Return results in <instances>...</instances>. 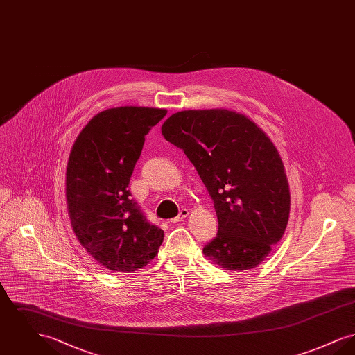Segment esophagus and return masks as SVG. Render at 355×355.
Instances as JSON below:
<instances>
[{
  "instance_id": "1",
  "label": "esophagus",
  "mask_w": 355,
  "mask_h": 355,
  "mask_svg": "<svg viewBox=\"0 0 355 355\" xmlns=\"http://www.w3.org/2000/svg\"><path fill=\"white\" fill-rule=\"evenodd\" d=\"M187 216H189V210H187V209H182V210L180 211V214H178L177 217L171 218L170 222H171V223H178V222H181V220H185Z\"/></svg>"
}]
</instances>
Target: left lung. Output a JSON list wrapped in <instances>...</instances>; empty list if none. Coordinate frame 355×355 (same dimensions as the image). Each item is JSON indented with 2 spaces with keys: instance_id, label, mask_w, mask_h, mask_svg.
Here are the masks:
<instances>
[{
  "instance_id": "obj_1",
  "label": "left lung",
  "mask_w": 355,
  "mask_h": 355,
  "mask_svg": "<svg viewBox=\"0 0 355 355\" xmlns=\"http://www.w3.org/2000/svg\"><path fill=\"white\" fill-rule=\"evenodd\" d=\"M206 186L218 233L203 254L226 270L253 269L285 233L290 190L281 155L253 121L226 109L184 110L161 128Z\"/></svg>"
}]
</instances>
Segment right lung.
<instances>
[{
  "label": "right lung",
  "mask_w": 355,
  "mask_h": 355,
  "mask_svg": "<svg viewBox=\"0 0 355 355\" xmlns=\"http://www.w3.org/2000/svg\"><path fill=\"white\" fill-rule=\"evenodd\" d=\"M165 109L121 106L87 122L67 168V202L80 243L98 263L133 272L158 254L164 230L148 222L128 190L145 135Z\"/></svg>",
  "instance_id": "right-lung-1"
}]
</instances>
